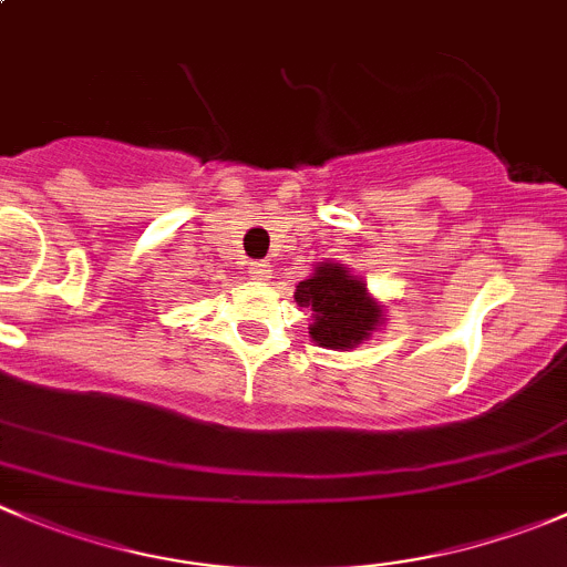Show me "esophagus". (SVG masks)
Returning a JSON list of instances; mask_svg holds the SVG:
<instances>
[{
	"instance_id": "34e87169",
	"label": "esophagus",
	"mask_w": 567,
	"mask_h": 567,
	"mask_svg": "<svg viewBox=\"0 0 567 567\" xmlns=\"http://www.w3.org/2000/svg\"><path fill=\"white\" fill-rule=\"evenodd\" d=\"M247 272H250V278L256 280L272 278V267H269V261H250L247 264Z\"/></svg>"
}]
</instances>
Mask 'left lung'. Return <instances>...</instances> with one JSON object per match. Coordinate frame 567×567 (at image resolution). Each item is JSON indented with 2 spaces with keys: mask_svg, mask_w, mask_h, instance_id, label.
Returning <instances> with one entry per match:
<instances>
[{
  "mask_svg": "<svg viewBox=\"0 0 567 567\" xmlns=\"http://www.w3.org/2000/svg\"><path fill=\"white\" fill-rule=\"evenodd\" d=\"M295 300L315 311L311 339L331 350L355 348L384 322V309L375 306L368 287L342 264H320L311 278L300 280Z\"/></svg>",
  "mask_w": 567,
  "mask_h": 567,
  "instance_id": "1",
  "label": "left lung"
}]
</instances>
